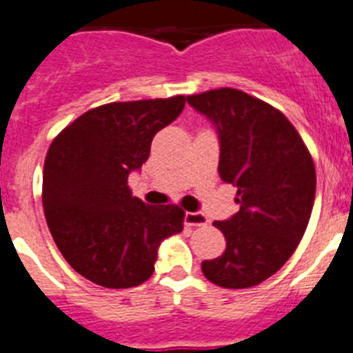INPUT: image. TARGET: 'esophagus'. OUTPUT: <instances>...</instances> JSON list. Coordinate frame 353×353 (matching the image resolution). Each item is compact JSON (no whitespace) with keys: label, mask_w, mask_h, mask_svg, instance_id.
<instances>
[{"label":"esophagus","mask_w":353,"mask_h":353,"mask_svg":"<svg viewBox=\"0 0 353 353\" xmlns=\"http://www.w3.org/2000/svg\"><path fill=\"white\" fill-rule=\"evenodd\" d=\"M185 224L187 226H207L208 219L207 215L201 214V212H187Z\"/></svg>","instance_id":"34e87169"}]
</instances>
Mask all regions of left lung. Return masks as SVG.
I'll use <instances>...</instances> for the list:
<instances>
[{"label": "left lung", "mask_w": 353, "mask_h": 353, "mask_svg": "<svg viewBox=\"0 0 353 353\" xmlns=\"http://www.w3.org/2000/svg\"><path fill=\"white\" fill-rule=\"evenodd\" d=\"M187 102L217 129L219 174L236 187L240 210L215 221L226 239L221 256L201 263L223 288H249L269 279L297 249L314 203L313 157L288 118L235 88L189 95Z\"/></svg>", "instance_id": "left-lung-1"}]
</instances>
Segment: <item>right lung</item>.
<instances>
[{
	"label": "right lung",
	"mask_w": 353,
	"mask_h": 353,
	"mask_svg": "<svg viewBox=\"0 0 353 353\" xmlns=\"http://www.w3.org/2000/svg\"><path fill=\"white\" fill-rule=\"evenodd\" d=\"M183 105V95L99 105L49 146L42 180L49 232L72 269L95 285L145 283L162 240L183 230L179 205L150 207L127 183L148 159L155 134Z\"/></svg>",
	"instance_id": "1"
}]
</instances>
